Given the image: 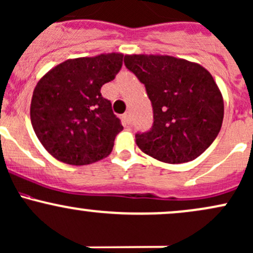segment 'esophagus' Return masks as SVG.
Listing matches in <instances>:
<instances>
[{
  "mask_svg": "<svg viewBox=\"0 0 253 253\" xmlns=\"http://www.w3.org/2000/svg\"><path fill=\"white\" fill-rule=\"evenodd\" d=\"M122 119H124V121L126 122L127 125H129V124H131V121H132V118H131V113H129V112L125 113V114H124V116H122Z\"/></svg>",
  "mask_w": 253,
  "mask_h": 253,
  "instance_id": "esophagus-1",
  "label": "esophagus"
}]
</instances>
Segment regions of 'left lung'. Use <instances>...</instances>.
<instances>
[{
	"label": "left lung",
	"mask_w": 253,
	"mask_h": 253,
	"mask_svg": "<svg viewBox=\"0 0 253 253\" xmlns=\"http://www.w3.org/2000/svg\"><path fill=\"white\" fill-rule=\"evenodd\" d=\"M125 66L151 101L154 122L135 134L137 145L161 162H190L216 139L223 99L211 74L201 65L173 56L127 55Z\"/></svg>",
	"instance_id": "8db88e82"
}]
</instances>
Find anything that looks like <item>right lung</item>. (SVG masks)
Listing matches in <instances>:
<instances>
[{"label":"right lung","instance_id":"obj_1","mask_svg":"<svg viewBox=\"0 0 253 253\" xmlns=\"http://www.w3.org/2000/svg\"><path fill=\"white\" fill-rule=\"evenodd\" d=\"M122 54L67 60L38 82L32 95V127L50 155L74 166L107 157L122 131L112 103L101 95L115 79Z\"/></svg>","mask_w":253,"mask_h":253}]
</instances>
